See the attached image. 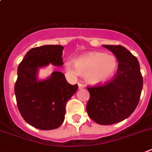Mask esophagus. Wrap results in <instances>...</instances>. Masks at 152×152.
Returning a JSON list of instances; mask_svg holds the SVG:
<instances>
[{
    "label": "esophagus",
    "mask_w": 152,
    "mask_h": 152,
    "mask_svg": "<svg viewBox=\"0 0 152 152\" xmlns=\"http://www.w3.org/2000/svg\"><path fill=\"white\" fill-rule=\"evenodd\" d=\"M77 85H78V88L80 89L83 88H85V85H84V84H82V83L78 82V83H77Z\"/></svg>",
    "instance_id": "esophagus-1"
}]
</instances>
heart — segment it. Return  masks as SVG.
I'll list each match as a JSON object with an SVG mask.
<instances>
[{
  "label": "heart",
  "instance_id": "heart-1",
  "mask_svg": "<svg viewBox=\"0 0 152 152\" xmlns=\"http://www.w3.org/2000/svg\"><path fill=\"white\" fill-rule=\"evenodd\" d=\"M118 68L117 59L112 54L91 52L75 61V66L67 64V71L85 77L92 85L104 83L113 77Z\"/></svg>",
  "mask_w": 152,
  "mask_h": 152
}]
</instances>
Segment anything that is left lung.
I'll list each match as a JSON object with an SVG mask.
<instances>
[{
	"mask_svg": "<svg viewBox=\"0 0 152 152\" xmlns=\"http://www.w3.org/2000/svg\"><path fill=\"white\" fill-rule=\"evenodd\" d=\"M116 56L118 70L103 85L87 87L90 93L86 109L96 123H118L130 116L139 102L143 77L135 56L121 45H104Z\"/></svg>",
	"mask_w": 152,
	"mask_h": 152,
	"instance_id": "obj_1",
	"label": "left lung"
}]
</instances>
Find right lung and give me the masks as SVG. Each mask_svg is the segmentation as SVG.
<instances>
[{"label": "right lung", "mask_w": 152, "mask_h": 152, "mask_svg": "<svg viewBox=\"0 0 152 152\" xmlns=\"http://www.w3.org/2000/svg\"><path fill=\"white\" fill-rule=\"evenodd\" d=\"M61 45H44L31 49L18 67L14 85L17 105L22 118L30 125L41 130L60 127L64 120L66 102L78 88L70 85L60 71L49 78L37 81L38 67L51 63L61 66Z\"/></svg>", "instance_id": "add662e5"}]
</instances>
